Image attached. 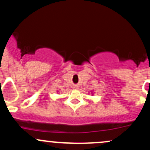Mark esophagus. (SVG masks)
<instances>
[{
  "label": "esophagus",
  "mask_w": 150,
  "mask_h": 150,
  "mask_svg": "<svg viewBox=\"0 0 150 150\" xmlns=\"http://www.w3.org/2000/svg\"><path fill=\"white\" fill-rule=\"evenodd\" d=\"M74 88H75V89H78L79 88V86L77 85H74Z\"/></svg>",
  "instance_id": "obj_1"
}]
</instances>
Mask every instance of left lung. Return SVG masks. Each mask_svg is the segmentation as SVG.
Returning a JSON list of instances; mask_svg holds the SVG:
<instances>
[{
	"instance_id": "obj_1",
	"label": "left lung",
	"mask_w": 150,
	"mask_h": 150,
	"mask_svg": "<svg viewBox=\"0 0 150 150\" xmlns=\"http://www.w3.org/2000/svg\"><path fill=\"white\" fill-rule=\"evenodd\" d=\"M93 92H92V93H91V94H93V93H92Z\"/></svg>"
}]
</instances>
